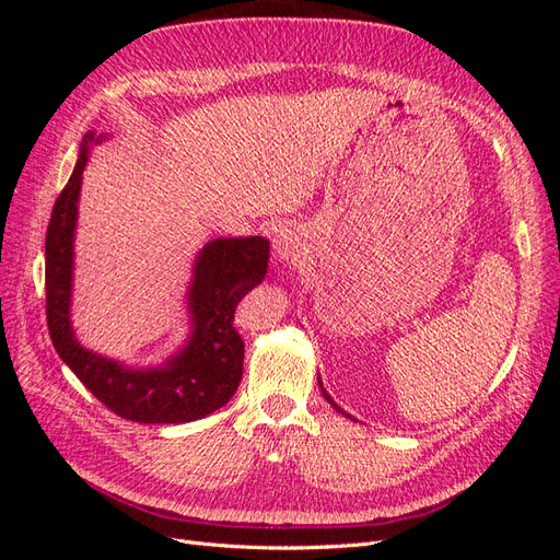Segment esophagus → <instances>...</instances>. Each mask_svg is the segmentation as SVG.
Segmentation results:
<instances>
[{
  "instance_id": "esophagus-1",
  "label": "esophagus",
  "mask_w": 560,
  "mask_h": 560,
  "mask_svg": "<svg viewBox=\"0 0 560 560\" xmlns=\"http://www.w3.org/2000/svg\"><path fill=\"white\" fill-rule=\"evenodd\" d=\"M273 249H276V257L280 261H296L301 257V241H299V233L290 226H280L276 231V238H273Z\"/></svg>"
}]
</instances>
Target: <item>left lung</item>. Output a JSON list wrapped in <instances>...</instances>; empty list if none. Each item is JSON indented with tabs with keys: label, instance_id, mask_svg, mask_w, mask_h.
<instances>
[{
	"label": "left lung",
	"instance_id": "obj_1",
	"mask_svg": "<svg viewBox=\"0 0 560 560\" xmlns=\"http://www.w3.org/2000/svg\"><path fill=\"white\" fill-rule=\"evenodd\" d=\"M317 383H319V387H322V381H319V378H317ZM322 395H325V399H327V401H329V404L334 406V409H336L338 413H343V409H341V406H338V404H336V401H334V399L329 397V393H327V389H325V387H322Z\"/></svg>",
	"mask_w": 560,
	"mask_h": 560
}]
</instances>
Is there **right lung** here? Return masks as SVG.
Returning <instances> with one entry per match:
<instances>
[{
    "label": "right lung",
    "instance_id": "right-lung-1",
    "mask_svg": "<svg viewBox=\"0 0 560 560\" xmlns=\"http://www.w3.org/2000/svg\"><path fill=\"white\" fill-rule=\"evenodd\" d=\"M105 138L93 130L83 135L74 173L48 222L46 322L50 341L74 376L116 416L144 425L191 422L222 409L241 385L245 343L233 327V315L241 299L264 280L270 245L261 235H252L217 238L200 249L186 294L194 329L186 346L165 364L132 369L86 350L77 341L70 319L74 229L81 173L91 147Z\"/></svg>",
    "mask_w": 560,
    "mask_h": 560
}]
</instances>
